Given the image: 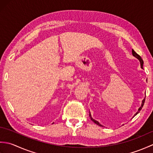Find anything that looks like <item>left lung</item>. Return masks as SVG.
<instances>
[{
  "instance_id": "obj_1",
  "label": "left lung",
  "mask_w": 153,
  "mask_h": 153,
  "mask_svg": "<svg viewBox=\"0 0 153 153\" xmlns=\"http://www.w3.org/2000/svg\"><path fill=\"white\" fill-rule=\"evenodd\" d=\"M132 54H133V56H135V58H137V59L139 60V61H140V64H141V68H143V59H142V58H141V57L140 56H139V55L138 54H137V53H135V52L134 51V49H132ZM145 98L143 99V101H142V104H141V107H140V108H139V110H138V111L137 112V113H136L134 115V116H135V115H137V114L139 112H140L141 111V110L142 109V108H143V105H144V103H145ZM89 117H90V118H91V120H92V121L93 122H95V123H96V124H97V125H99V126H102L101 124H100V123L98 122H97V121H96V120H94V119H93L92 118V117H91V114H90V112H89Z\"/></svg>"
}]
</instances>
